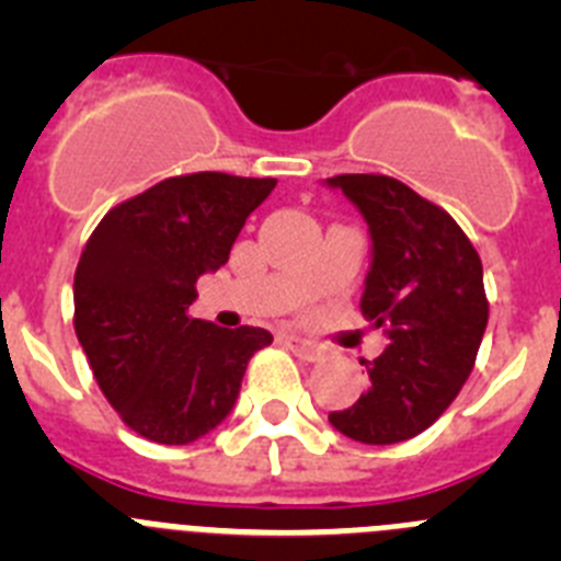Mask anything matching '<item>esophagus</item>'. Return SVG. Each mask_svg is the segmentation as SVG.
<instances>
[{
	"label": "esophagus",
	"mask_w": 561,
	"mask_h": 561,
	"mask_svg": "<svg viewBox=\"0 0 561 561\" xmlns=\"http://www.w3.org/2000/svg\"><path fill=\"white\" fill-rule=\"evenodd\" d=\"M284 342L289 345V351H295V354L300 356V359H306V362H314V359H320V356H323V348H320L317 342L304 340L300 334H284Z\"/></svg>",
	"instance_id": "esophagus-1"
}]
</instances>
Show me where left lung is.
<instances>
[{"label": "left lung", "instance_id": "1", "mask_svg": "<svg viewBox=\"0 0 561 561\" xmlns=\"http://www.w3.org/2000/svg\"><path fill=\"white\" fill-rule=\"evenodd\" d=\"M325 185L368 225L359 309L388 336V348L365 362L368 390L329 421L359 444H399L424 433L472 374L489 323L483 264L453 216L404 182L342 173Z\"/></svg>", "mask_w": 561, "mask_h": 561}]
</instances>
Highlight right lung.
Returning a JSON list of instances; mask_svg holds the SVG:
<instances>
[{"label":"right lung","mask_w":561,"mask_h":561,"mask_svg":"<svg viewBox=\"0 0 561 561\" xmlns=\"http://www.w3.org/2000/svg\"><path fill=\"white\" fill-rule=\"evenodd\" d=\"M277 180L219 171L171 176L112 207L76 270V334L98 385L142 438L180 447L236 408L266 329L187 314L196 280L227 264L247 216Z\"/></svg>","instance_id":"1"}]
</instances>
